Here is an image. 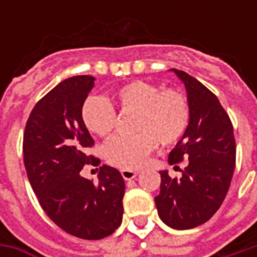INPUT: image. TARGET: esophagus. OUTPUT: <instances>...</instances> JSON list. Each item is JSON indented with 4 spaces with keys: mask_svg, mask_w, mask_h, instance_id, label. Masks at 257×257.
<instances>
[{
    "mask_svg": "<svg viewBox=\"0 0 257 257\" xmlns=\"http://www.w3.org/2000/svg\"><path fill=\"white\" fill-rule=\"evenodd\" d=\"M121 175H122V178L125 179V180H132V179L136 178L138 172H136V171H132V169H122V171H121Z\"/></svg>",
    "mask_w": 257,
    "mask_h": 257,
    "instance_id": "obj_1",
    "label": "esophagus"
}]
</instances>
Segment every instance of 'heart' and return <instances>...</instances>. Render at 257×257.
<instances>
[{"label": "heart", "instance_id": "obj_1", "mask_svg": "<svg viewBox=\"0 0 257 257\" xmlns=\"http://www.w3.org/2000/svg\"><path fill=\"white\" fill-rule=\"evenodd\" d=\"M136 111L134 136H115L104 146L106 160L123 169L143 165L156 149L157 140L162 146L176 143L189 125L187 99L178 90H161L150 82L135 81L118 88L111 97L92 96L85 100L81 117L90 134L106 138L115 126V110Z\"/></svg>", "mask_w": 257, "mask_h": 257}]
</instances>
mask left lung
<instances>
[{"instance_id":"8db88e82","label":"left lung","mask_w":257,"mask_h":257,"mask_svg":"<svg viewBox=\"0 0 257 257\" xmlns=\"http://www.w3.org/2000/svg\"><path fill=\"white\" fill-rule=\"evenodd\" d=\"M171 71L186 88L190 119L168 162L176 169V164L186 160V168L180 179H172L168 171L160 172L156 206L167 226L189 230L209 220L226 198L235 168V140L219 99L187 73Z\"/></svg>"}]
</instances>
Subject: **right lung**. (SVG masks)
Wrapping results in <instances>:
<instances>
[{
    "label": "right lung",
    "mask_w": 257,
    "mask_h": 257,
    "mask_svg": "<svg viewBox=\"0 0 257 257\" xmlns=\"http://www.w3.org/2000/svg\"><path fill=\"white\" fill-rule=\"evenodd\" d=\"M95 77L64 79L38 101L27 119L23 154L37 198L55 224L74 237L101 239L122 223L125 182L115 168L103 165L99 183L81 176L93 146L81 110ZM93 162H100L95 160Z\"/></svg>",
    "instance_id": "obj_1"
}]
</instances>
